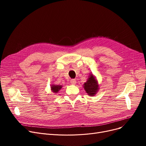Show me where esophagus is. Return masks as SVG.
<instances>
[{
	"label": "esophagus",
	"instance_id": "esophagus-1",
	"mask_svg": "<svg viewBox=\"0 0 146 146\" xmlns=\"http://www.w3.org/2000/svg\"><path fill=\"white\" fill-rule=\"evenodd\" d=\"M70 83L72 85H75L76 83V79H71L70 80Z\"/></svg>",
	"mask_w": 146,
	"mask_h": 146
}]
</instances>
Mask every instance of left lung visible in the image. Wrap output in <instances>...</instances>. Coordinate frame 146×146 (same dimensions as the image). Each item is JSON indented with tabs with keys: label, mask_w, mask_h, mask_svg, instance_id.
Returning <instances> with one entry per match:
<instances>
[{
	"label": "left lung",
	"mask_w": 146,
	"mask_h": 146,
	"mask_svg": "<svg viewBox=\"0 0 146 146\" xmlns=\"http://www.w3.org/2000/svg\"><path fill=\"white\" fill-rule=\"evenodd\" d=\"M83 87L89 95L94 96L96 94L99 89V85L95 77L92 74H90L86 82L84 83Z\"/></svg>",
	"instance_id": "8db88e82"
}]
</instances>
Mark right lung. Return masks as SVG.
Returning a JSON list of instances; mask_svg holds the SVG:
<instances>
[{"label":"right lung","mask_w":146,"mask_h":146,"mask_svg":"<svg viewBox=\"0 0 146 146\" xmlns=\"http://www.w3.org/2000/svg\"><path fill=\"white\" fill-rule=\"evenodd\" d=\"M62 86L61 85H51V90L54 93H57L61 89Z\"/></svg>","instance_id":"obj_1"}]
</instances>
